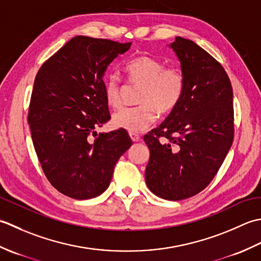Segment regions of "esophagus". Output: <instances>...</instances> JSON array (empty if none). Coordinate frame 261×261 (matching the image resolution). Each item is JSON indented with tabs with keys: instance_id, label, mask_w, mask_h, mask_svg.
<instances>
[{
	"instance_id": "34e87169",
	"label": "esophagus",
	"mask_w": 261,
	"mask_h": 261,
	"mask_svg": "<svg viewBox=\"0 0 261 261\" xmlns=\"http://www.w3.org/2000/svg\"><path fill=\"white\" fill-rule=\"evenodd\" d=\"M129 136H130L133 142H140L141 141V136L136 134V133H129Z\"/></svg>"
}]
</instances>
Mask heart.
<instances>
[{"instance_id": "1", "label": "heart", "mask_w": 261, "mask_h": 261, "mask_svg": "<svg viewBox=\"0 0 261 261\" xmlns=\"http://www.w3.org/2000/svg\"><path fill=\"white\" fill-rule=\"evenodd\" d=\"M128 81L141 86L136 107H124L113 116V124L130 133L148 128L158 118V111L169 114L181 100L185 77L179 67L164 66V63L150 56H137L124 67ZM106 102L111 108L123 103V86L116 75H110L103 86Z\"/></svg>"}]
</instances>
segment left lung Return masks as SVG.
<instances>
[{"label": "left lung", "instance_id": "left-lung-1", "mask_svg": "<svg viewBox=\"0 0 261 261\" xmlns=\"http://www.w3.org/2000/svg\"><path fill=\"white\" fill-rule=\"evenodd\" d=\"M169 46L180 61L185 89L166 120L144 136L151 154L145 181L159 197L181 200L208 186L230 151L233 90L221 64L194 41L175 37Z\"/></svg>", "mask_w": 261, "mask_h": 261}]
</instances>
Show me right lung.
Segmentation results:
<instances>
[{
  "label": "right lung",
  "mask_w": 261,
  "mask_h": 261,
  "mask_svg": "<svg viewBox=\"0 0 261 261\" xmlns=\"http://www.w3.org/2000/svg\"><path fill=\"white\" fill-rule=\"evenodd\" d=\"M130 45L76 36L36 75L28 114L31 138L48 181L71 198L102 194L117 161L133 144L124 129L92 140L98 135L95 128L110 119L105 72Z\"/></svg>",
  "instance_id": "1"
}]
</instances>
